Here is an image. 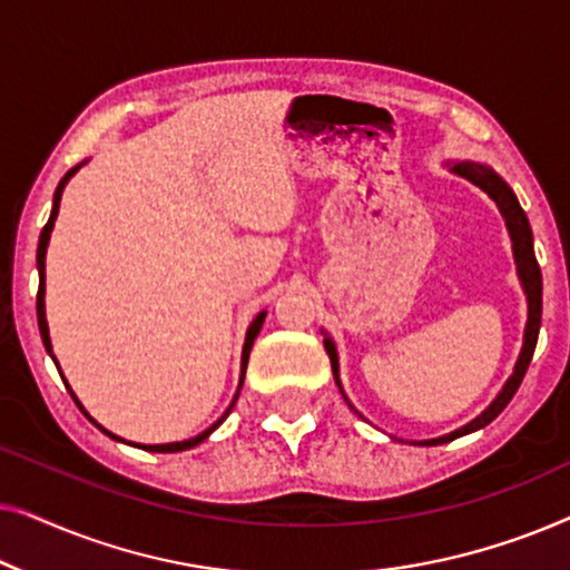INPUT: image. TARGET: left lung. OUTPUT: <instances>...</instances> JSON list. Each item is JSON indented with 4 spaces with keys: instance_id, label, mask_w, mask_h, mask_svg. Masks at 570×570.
<instances>
[{
    "instance_id": "8db88e82",
    "label": "left lung",
    "mask_w": 570,
    "mask_h": 570,
    "mask_svg": "<svg viewBox=\"0 0 570 570\" xmlns=\"http://www.w3.org/2000/svg\"><path fill=\"white\" fill-rule=\"evenodd\" d=\"M446 168L451 170V174L462 176V178H466V181H472L474 186H480V189L485 191L488 197L495 202L498 213L503 215L505 230H509V236H511L513 262H517V275H519L521 291H524V295H527V326H524V342H521V353L517 357V365H513V373L509 376V381H505V384H503L501 392L495 394V400L490 402L488 407L482 410L478 417L470 420V423L462 425V428H456V431H451L446 435H439V439L412 441V443H417V446H439V443H449V441L459 439V435L474 433V431H480V428H485V425L493 423V420L505 410V404L513 400L517 389L521 386V379H524L529 363H532V355H534V347H537V337H540V324H542V275H540V264H537V256H534L532 228H529L527 213H524V209H521L517 194H513L511 186L505 184L503 178L498 176L493 168L485 166V163L449 160ZM324 347H326V355H330V361H332L334 381H337V386H340L342 396H345L347 407L353 410V412H357L353 407V402L347 400L345 389H342V381H340V355H337V347H334V340L326 332H324ZM357 415H361V412H357Z\"/></svg>"
}]
</instances>
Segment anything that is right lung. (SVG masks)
<instances>
[{
	"instance_id": "right-lung-1",
	"label": "right lung",
	"mask_w": 570,
	"mask_h": 570,
	"mask_svg": "<svg viewBox=\"0 0 570 570\" xmlns=\"http://www.w3.org/2000/svg\"><path fill=\"white\" fill-rule=\"evenodd\" d=\"M85 163L88 160H82L80 166H75L72 170H67L65 174V178H61L59 181V186H57V191H53V205H51V215H49V223L43 225V230H41V238H38V252H36V267H38V295H36V314H38V330H41V340H43V347H46V353L51 355V361L57 363V357H53V347H51V337H49V322H46V248H49V240H51V230H53V220H57V215H59V202H61V191H65V186L69 184V178H72L77 170H80ZM264 318H267V308H262L259 314L254 316V322L248 324V330H246V340H244V350H240V376H238V389H236V396H233V402L228 404V410L223 412L220 417L215 420L213 425L207 428V431H202L199 435H194V439H186V441H174V443H150V446H147V443H135V446H139V449H145V451H155V454H174V451H186V449H194V446H199L202 441H207L209 435H213L217 428L223 425V420L230 415V410H233V404H236V400H238V394H240V386H244V376H246V365H248V353H252V347H254V340H256V334H259V330H262V324H264ZM57 368H59V363H57ZM59 376H61V368H59ZM61 381H65V386L69 389V394H72V400L77 402V407H80L85 415H88V410L82 407V402L77 400V394L72 392V386L67 384V379L61 376ZM90 417V415H88ZM90 423H96V420L90 417ZM100 431H104L106 435H111L114 441H124V439H119V435H114L111 431H106L104 425L100 423H96Z\"/></svg>"
}]
</instances>
